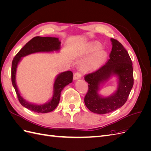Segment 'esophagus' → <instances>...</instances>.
<instances>
[{
  "label": "esophagus",
  "mask_w": 151,
  "mask_h": 151,
  "mask_svg": "<svg viewBox=\"0 0 151 151\" xmlns=\"http://www.w3.org/2000/svg\"><path fill=\"white\" fill-rule=\"evenodd\" d=\"M82 77V74L81 73L79 72H76L74 75V80H77V79H81Z\"/></svg>",
  "instance_id": "34e87169"
}]
</instances>
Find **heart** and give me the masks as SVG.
Segmentation results:
<instances>
[{
	"label": "heart",
	"instance_id": "1",
	"mask_svg": "<svg viewBox=\"0 0 151 151\" xmlns=\"http://www.w3.org/2000/svg\"><path fill=\"white\" fill-rule=\"evenodd\" d=\"M106 59V55L103 53H99L91 60L90 62V66L93 68L99 67L104 62Z\"/></svg>",
	"mask_w": 151,
	"mask_h": 151
}]
</instances>
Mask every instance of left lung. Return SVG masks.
Returning a JSON list of instances; mask_svg holds the SVG:
<instances>
[{
  "mask_svg": "<svg viewBox=\"0 0 151 151\" xmlns=\"http://www.w3.org/2000/svg\"><path fill=\"white\" fill-rule=\"evenodd\" d=\"M112 49L109 59L96 71L89 73L84 77L88 83V91L84 97L86 107L95 113L106 114L122 107L127 101L134 85L133 67L129 53L118 40L111 38ZM119 77V85L116 92L107 98L98 94L99 86L111 75Z\"/></svg>",
  "mask_w": 151,
  "mask_h": 151,
  "instance_id": "1",
  "label": "left lung"
}]
</instances>
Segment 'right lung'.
Segmentation results:
<instances>
[{
    "label": "right lung",
    "mask_w": 151,
    "mask_h": 151,
    "mask_svg": "<svg viewBox=\"0 0 151 151\" xmlns=\"http://www.w3.org/2000/svg\"><path fill=\"white\" fill-rule=\"evenodd\" d=\"M60 48V42L58 38L53 37H40L36 36L32 38L22 47L14 58L12 62L11 80L17 96L19 103L24 107L36 113H45L52 111L57 108L60 98L61 91L65 87L72 82L73 73L71 71H66L60 73L57 77L53 85V96L49 102L43 104L38 105L31 104L26 101L22 98L16 83V72L18 63L21 57L36 52H49L57 51Z\"/></svg>",
    "instance_id": "right-lung-1"
}]
</instances>
